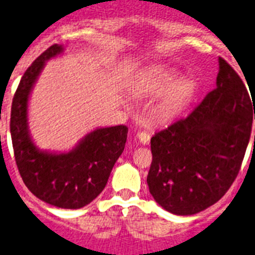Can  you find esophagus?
Here are the masks:
<instances>
[{
    "label": "esophagus",
    "instance_id": "esophagus-1",
    "mask_svg": "<svg viewBox=\"0 0 255 255\" xmlns=\"http://www.w3.org/2000/svg\"><path fill=\"white\" fill-rule=\"evenodd\" d=\"M137 138H138V141L141 142V144H149V141H150V136H149V133H146V132H137Z\"/></svg>",
    "mask_w": 255,
    "mask_h": 255
}]
</instances>
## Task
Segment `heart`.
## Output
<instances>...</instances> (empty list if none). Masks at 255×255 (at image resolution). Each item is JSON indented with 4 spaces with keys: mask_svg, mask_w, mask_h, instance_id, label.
I'll use <instances>...</instances> for the list:
<instances>
[{
    "mask_svg": "<svg viewBox=\"0 0 255 255\" xmlns=\"http://www.w3.org/2000/svg\"><path fill=\"white\" fill-rule=\"evenodd\" d=\"M175 68L158 65L148 70L138 85L144 94L162 95L157 114L163 121L173 119L183 111L196 93L198 84L192 77H181Z\"/></svg>",
    "mask_w": 255,
    "mask_h": 255,
    "instance_id": "heart-1",
    "label": "heart"
}]
</instances>
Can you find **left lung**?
<instances>
[{
  "label": "left lung",
  "mask_w": 255,
  "mask_h": 255,
  "mask_svg": "<svg viewBox=\"0 0 255 255\" xmlns=\"http://www.w3.org/2000/svg\"><path fill=\"white\" fill-rule=\"evenodd\" d=\"M252 101L239 74L219 57L215 90L187 117L150 138L153 160L146 182L163 210L190 216L224 196L249 144L253 110L255 119Z\"/></svg>",
  "instance_id": "1"
}]
</instances>
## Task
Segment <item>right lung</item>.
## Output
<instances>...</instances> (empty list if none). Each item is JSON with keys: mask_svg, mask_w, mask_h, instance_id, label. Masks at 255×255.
Here are the masks:
<instances>
[{"mask_svg": "<svg viewBox=\"0 0 255 255\" xmlns=\"http://www.w3.org/2000/svg\"><path fill=\"white\" fill-rule=\"evenodd\" d=\"M63 53L64 45H51L24 72L13 98L10 133L16 166L27 188L51 206L78 210L103 191L124 150L128 128L123 124L95 128L69 152L36 146L28 127V99L45 63Z\"/></svg>", "mask_w": 255, "mask_h": 255, "instance_id": "add662e5", "label": "right lung"}]
</instances>
